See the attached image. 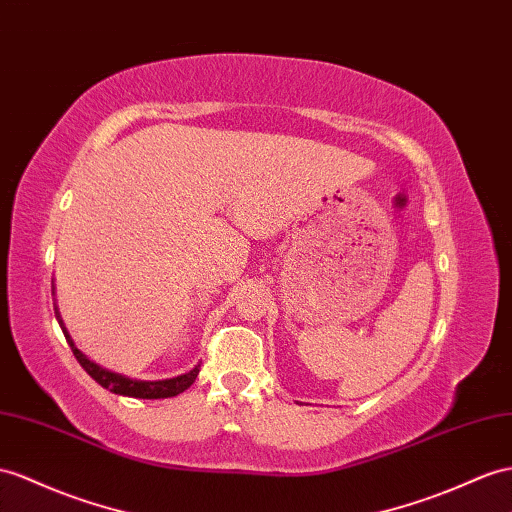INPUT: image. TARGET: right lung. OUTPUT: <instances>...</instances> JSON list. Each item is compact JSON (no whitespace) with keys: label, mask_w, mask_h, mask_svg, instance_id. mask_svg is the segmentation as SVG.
Instances as JSON below:
<instances>
[{"label":"right lung","mask_w":512,"mask_h":512,"mask_svg":"<svg viewBox=\"0 0 512 512\" xmlns=\"http://www.w3.org/2000/svg\"><path fill=\"white\" fill-rule=\"evenodd\" d=\"M51 292L56 294V285H54V279H51ZM56 309V320L60 324V329L64 333V337H67V342L73 350L75 359L80 361L82 368L95 378V381L103 387L108 389L112 393H119V396H129V398H147V400H157V398H173L177 396V393L186 391L192 383L194 378L199 376V370H201V363L194 365V368L186 374H179V376H173V378H162V381H136V378H129V376H123V374H116L112 370H106L101 368V365H97L95 361H90L84 352L75 346L73 337L69 335L67 326H64V320L60 316L58 311V305H54Z\"/></svg>","instance_id":"obj_1"}]
</instances>
